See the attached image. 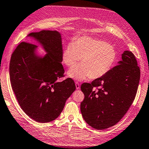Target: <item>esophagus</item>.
<instances>
[{
	"label": "esophagus",
	"mask_w": 149,
	"mask_h": 149,
	"mask_svg": "<svg viewBox=\"0 0 149 149\" xmlns=\"http://www.w3.org/2000/svg\"><path fill=\"white\" fill-rule=\"evenodd\" d=\"M75 85H76V88H77V90L80 88V85H79L78 82H75Z\"/></svg>",
	"instance_id": "obj_1"
}]
</instances>
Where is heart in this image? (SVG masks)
<instances>
[{
    "label": "heart",
    "mask_w": 149,
    "mask_h": 149,
    "mask_svg": "<svg viewBox=\"0 0 149 149\" xmlns=\"http://www.w3.org/2000/svg\"><path fill=\"white\" fill-rule=\"evenodd\" d=\"M63 63L72 67L80 61L81 64L71 68L68 72L70 78L83 81L102 77L109 71L116 61L114 47L101 40L81 37L66 45L62 53Z\"/></svg>",
    "instance_id": "b5f03b06"
}]
</instances>
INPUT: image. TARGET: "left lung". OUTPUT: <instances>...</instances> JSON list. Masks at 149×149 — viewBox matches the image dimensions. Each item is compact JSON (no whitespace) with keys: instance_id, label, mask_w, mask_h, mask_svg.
I'll list each match as a JSON object with an SVG mask.
<instances>
[{"instance_id":"8db88e82","label":"left lung","mask_w":149,"mask_h":149,"mask_svg":"<svg viewBox=\"0 0 149 149\" xmlns=\"http://www.w3.org/2000/svg\"><path fill=\"white\" fill-rule=\"evenodd\" d=\"M117 66L103 77L81 86L85 95L80 104L82 116L96 130L107 129L118 123L135 98L140 68L132 52L125 50Z\"/></svg>"}]
</instances>
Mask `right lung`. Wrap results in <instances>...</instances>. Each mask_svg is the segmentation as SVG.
I'll return each instance as SVG.
<instances>
[{
  "instance_id": "obj_1",
  "label": "right lung",
  "mask_w": 149,
  "mask_h": 149,
  "mask_svg": "<svg viewBox=\"0 0 149 149\" xmlns=\"http://www.w3.org/2000/svg\"><path fill=\"white\" fill-rule=\"evenodd\" d=\"M27 37L37 42L46 54H38V46L21 42L10 61V80L21 108L39 123L55 120L67 99L76 90L74 81L64 77L62 38L57 31L32 32Z\"/></svg>"
}]
</instances>
